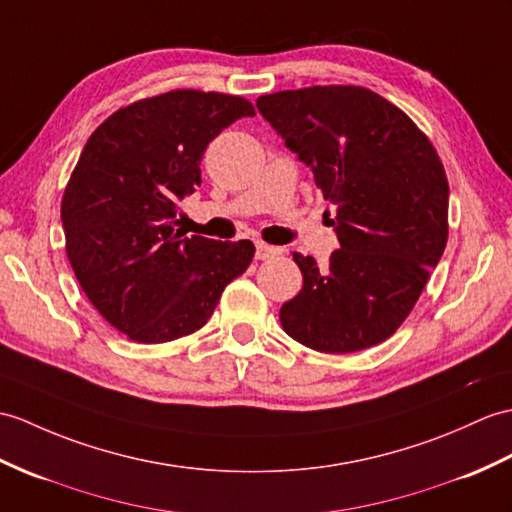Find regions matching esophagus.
Masks as SVG:
<instances>
[{"label": "esophagus", "mask_w": 512, "mask_h": 512, "mask_svg": "<svg viewBox=\"0 0 512 512\" xmlns=\"http://www.w3.org/2000/svg\"><path fill=\"white\" fill-rule=\"evenodd\" d=\"M279 253H281V251H279L277 246H270V244H264V242H257V246H255V257L261 259V261L277 257Z\"/></svg>", "instance_id": "esophagus-1"}]
</instances>
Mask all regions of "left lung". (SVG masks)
Listing matches in <instances>:
<instances>
[{
    "label": "left lung",
    "instance_id": "left-lung-1",
    "mask_svg": "<svg viewBox=\"0 0 512 512\" xmlns=\"http://www.w3.org/2000/svg\"><path fill=\"white\" fill-rule=\"evenodd\" d=\"M257 109L314 172L340 242L325 270L294 253L303 288L281 307L283 331L320 353L375 347L408 318L445 251L443 163L417 124L371 89L279 91L257 98Z\"/></svg>",
    "mask_w": 512,
    "mask_h": 512
}]
</instances>
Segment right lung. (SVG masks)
<instances>
[{
	"instance_id": "1",
	"label": "right lung",
	"mask_w": 512,
	"mask_h": 512,
	"mask_svg": "<svg viewBox=\"0 0 512 512\" xmlns=\"http://www.w3.org/2000/svg\"><path fill=\"white\" fill-rule=\"evenodd\" d=\"M253 115L240 95L176 89L115 111L80 152L61 202L65 251L95 310L130 340L194 334L251 266V240L185 237L176 207L200 185L209 141Z\"/></svg>"
}]
</instances>
